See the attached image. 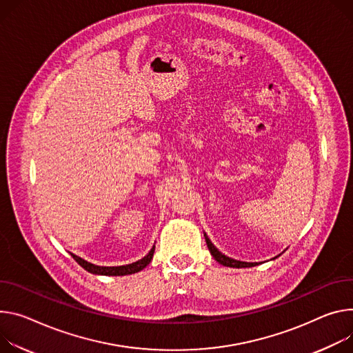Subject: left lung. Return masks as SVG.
I'll use <instances>...</instances> for the list:
<instances>
[{
  "mask_svg": "<svg viewBox=\"0 0 353 353\" xmlns=\"http://www.w3.org/2000/svg\"><path fill=\"white\" fill-rule=\"evenodd\" d=\"M204 236H205V242H207V246H208V249H210V252H211V254L214 256V259L218 262V263H221V265H223V266H228V268H252V266H256L258 263H248V262H241V261H235V259H231V258H228V256H225V254H222L214 245H212V242L208 239V236L204 234Z\"/></svg>",
  "mask_w": 353,
  "mask_h": 353,
  "instance_id": "left-lung-1",
  "label": "left lung"
}]
</instances>
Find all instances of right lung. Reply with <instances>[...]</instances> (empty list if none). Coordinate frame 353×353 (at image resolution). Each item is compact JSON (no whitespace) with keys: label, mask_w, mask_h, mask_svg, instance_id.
Segmentation results:
<instances>
[{"label":"right lung","mask_w":353,"mask_h":353,"mask_svg":"<svg viewBox=\"0 0 353 353\" xmlns=\"http://www.w3.org/2000/svg\"><path fill=\"white\" fill-rule=\"evenodd\" d=\"M153 252H154V248L150 249V252L145 256L143 259L135 262V263H131V265H125V266H112V268H108V266H95L92 263H88L85 262L84 259L79 258V256L73 254V259L83 268L85 269L87 272L92 273V274H104V276H125V274H132V273H137L139 270H142L143 268H146L152 258H153Z\"/></svg>","instance_id":"right-lung-1"}]
</instances>
